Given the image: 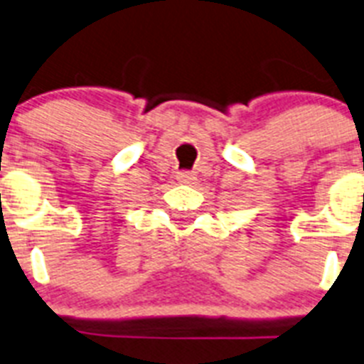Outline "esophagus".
<instances>
[{"mask_svg": "<svg viewBox=\"0 0 364 364\" xmlns=\"http://www.w3.org/2000/svg\"><path fill=\"white\" fill-rule=\"evenodd\" d=\"M177 181L183 183V185H192V183L196 181V176L192 172H187V170H183V172H177Z\"/></svg>", "mask_w": 364, "mask_h": 364, "instance_id": "esophagus-1", "label": "esophagus"}]
</instances>
